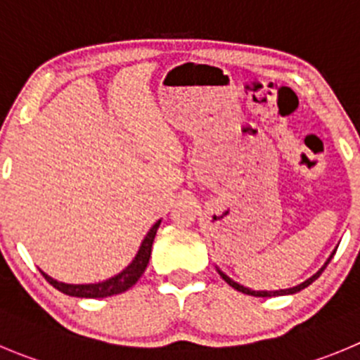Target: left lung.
Returning <instances> with one entry per match:
<instances>
[{
  "label": "left lung",
  "mask_w": 360,
  "mask_h": 360,
  "mask_svg": "<svg viewBox=\"0 0 360 360\" xmlns=\"http://www.w3.org/2000/svg\"><path fill=\"white\" fill-rule=\"evenodd\" d=\"M332 256H334V252H332V255H330V258L327 259V263H325V265L321 266V269L318 270V272L314 274L313 277H309V279H307V281H304L302 285H299V286H293V288H288V290H277V292H255V290H249V288H245V286H242V285H238V283H235L233 279H229V277L226 276V274H222L221 270H219V274H221V277H222V279H224L226 283H228V285L231 286V288H235V290H237V292H242V293H245V295H252V297H277V295H290V293H297V292H300V290L307 288V286H309L311 283H313V281H316L318 277H320V274L323 272V270H325V266L328 265V262H330V259H332Z\"/></svg>",
  "instance_id": "obj_1"
}]
</instances>
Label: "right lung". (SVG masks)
<instances>
[{"mask_svg": "<svg viewBox=\"0 0 360 360\" xmlns=\"http://www.w3.org/2000/svg\"><path fill=\"white\" fill-rule=\"evenodd\" d=\"M159 224L160 221L152 226V229L148 231L145 240H143L141 248H139L138 255H136V258L132 259L131 265L127 266L122 274L104 281V283H97V285H65V283H58L56 279L49 277L47 274L42 272V276L46 277L49 285H53L54 288L60 290V292L65 293V295L83 297V299H102V297L118 295V293L132 288V286L138 283L139 277L143 276V272H145L146 265H148L150 262V255H152V244H153V238H155Z\"/></svg>", "mask_w": 360, "mask_h": 360, "instance_id": "1", "label": "right lung"}]
</instances>
